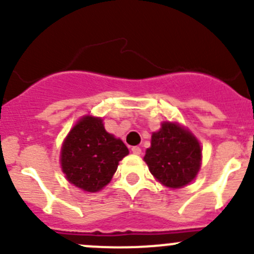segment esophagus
Masks as SVG:
<instances>
[{
	"label": "esophagus",
	"instance_id": "34e87169",
	"mask_svg": "<svg viewBox=\"0 0 254 254\" xmlns=\"http://www.w3.org/2000/svg\"><path fill=\"white\" fill-rule=\"evenodd\" d=\"M131 151L134 155H141V148H140L139 146H134V147H131Z\"/></svg>",
	"mask_w": 254,
	"mask_h": 254
}]
</instances>
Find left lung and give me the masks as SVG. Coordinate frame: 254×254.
Segmentation results:
<instances>
[{
  "label": "left lung",
  "mask_w": 254,
  "mask_h": 254,
  "mask_svg": "<svg viewBox=\"0 0 254 254\" xmlns=\"http://www.w3.org/2000/svg\"><path fill=\"white\" fill-rule=\"evenodd\" d=\"M150 172L166 187L182 188L195 178L200 167L198 140L178 124L165 123L153 132L151 147L143 157Z\"/></svg>",
  "instance_id": "left-lung-1"
}]
</instances>
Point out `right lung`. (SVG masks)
Returning <instances> with one entry per match:
<instances>
[{"label": "right lung", "instance_id": "right-lung-1", "mask_svg": "<svg viewBox=\"0 0 254 254\" xmlns=\"http://www.w3.org/2000/svg\"><path fill=\"white\" fill-rule=\"evenodd\" d=\"M129 153L120 139L106 131L102 119L77 123L61 148V167L68 182L86 191H98L111 182L118 163Z\"/></svg>", "mask_w": 254, "mask_h": 254}]
</instances>
